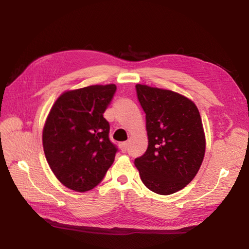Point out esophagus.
<instances>
[{
	"label": "esophagus",
	"mask_w": 249,
	"mask_h": 249,
	"mask_svg": "<svg viewBox=\"0 0 249 249\" xmlns=\"http://www.w3.org/2000/svg\"><path fill=\"white\" fill-rule=\"evenodd\" d=\"M120 148H121L122 152H126V151H127V148H128V143L127 142H122L120 144Z\"/></svg>",
	"instance_id": "1"
}]
</instances>
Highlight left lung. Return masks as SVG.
Wrapping results in <instances>:
<instances>
[{
  "label": "left lung",
  "mask_w": 249,
  "mask_h": 249,
  "mask_svg": "<svg viewBox=\"0 0 249 249\" xmlns=\"http://www.w3.org/2000/svg\"><path fill=\"white\" fill-rule=\"evenodd\" d=\"M145 113L148 149L135 160L140 178L154 193L168 196L196 176L205 154L201 115L194 102L168 89L136 85Z\"/></svg>",
  "instance_id": "left-lung-1"
}]
</instances>
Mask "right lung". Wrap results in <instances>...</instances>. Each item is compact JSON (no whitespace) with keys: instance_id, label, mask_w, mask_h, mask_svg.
I'll use <instances>...</instances> for the list:
<instances>
[{"instance_id":"1","label":"right lung","mask_w":249,"mask_h":249,"mask_svg":"<svg viewBox=\"0 0 249 249\" xmlns=\"http://www.w3.org/2000/svg\"><path fill=\"white\" fill-rule=\"evenodd\" d=\"M115 91L114 84L68 90L52 107L43 128L44 153L67 188L89 191L113 164L118 148L109 139L104 113Z\"/></svg>"}]
</instances>
